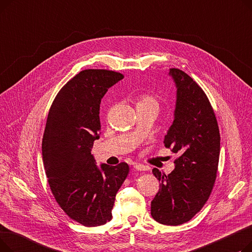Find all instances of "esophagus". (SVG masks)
Wrapping results in <instances>:
<instances>
[{
    "mask_svg": "<svg viewBox=\"0 0 252 252\" xmlns=\"http://www.w3.org/2000/svg\"><path fill=\"white\" fill-rule=\"evenodd\" d=\"M134 168L137 169V170H140V171L147 170V169H148V167H147L146 165L141 164V163H134Z\"/></svg>",
    "mask_w": 252,
    "mask_h": 252,
    "instance_id": "esophagus-1",
    "label": "esophagus"
}]
</instances>
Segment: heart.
Masks as SVG:
<instances>
[{"label": "heart", "instance_id": "obj_1", "mask_svg": "<svg viewBox=\"0 0 252 252\" xmlns=\"http://www.w3.org/2000/svg\"><path fill=\"white\" fill-rule=\"evenodd\" d=\"M137 106H158V101L156 97L151 94H142Z\"/></svg>", "mask_w": 252, "mask_h": 252}]
</instances>
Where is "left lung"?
<instances>
[{
  "mask_svg": "<svg viewBox=\"0 0 252 252\" xmlns=\"http://www.w3.org/2000/svg\"><path fill=\"white\" fill-rule=\"evenodd\" d=\"M169 75L177 87V103L163 143L179 157L169 175L152 170L160 189L151 202V216L162 224L178 226L189 221L208 200L217 179L220 137L204 91L183 70L170 68Z\"/></svg>",
  "mask_w": 252,
  "mask_h": 252,
  "instance_id": "left-lung-1",
  "label": "left lung"
}]
</instances>
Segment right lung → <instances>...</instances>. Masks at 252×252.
Segmentation results:
<instances>
[{
	"label": "right lung",
	"mask_w": 252,
	"mask_h": 252,
	"mask_svg": "<svg viewBox=\"0 0 252 252\" xmlns=\"http://www.w3.org/2000/svg\"><path fill=\"white\" fill-rule=\"evenodd\" d=\"M119 72L85 69L59 91L48 114L42 143L43 162L51 191L70 219L97 227L112 219L115 196L129 167L96 165L91 150L101 129L100 103Z\"/></svg>",
	"instance_id": "obj_1"
}]
</instances>
